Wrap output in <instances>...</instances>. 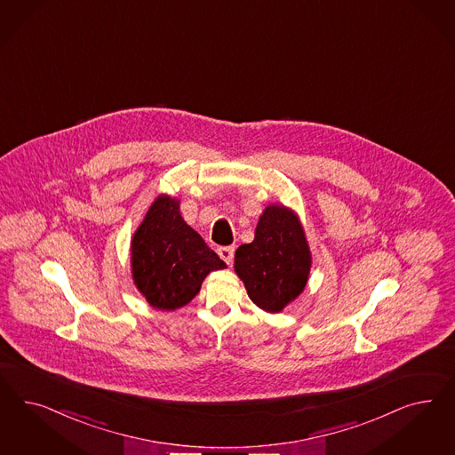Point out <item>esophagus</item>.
<instances>
[{
  "label": "esophagus",
  "mask_w": 455,
  "mask_h": 455,
  "mask_svg": "<svg viewBox=\"0 0 455 455\" xmlns=\"http://www.w3.org/2000/svg\"><path fill=\"white\" fill-rule=\"evenodd\" d=\"M218 254L220 256V259L226 264L233 263V258H235V248L233 246H222L218 250Z\"/></svg>",
  "instance_id": "1"
}]
</instances>
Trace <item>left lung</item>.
<instances>
[{
  "label": "left lung",
  "mask_w": 455,
  "mask_h": 455,
  "mask_svg": "<svg viewBox=\"0 0 455 455\" xmlns=\"http://www.w3.org/2000/svg\"><path fill=\"white\" fill-rule=\"evenodd\" d=\"M311 269V251L293 209L269 204L259 216L254 241L241 244L235 271L251 301L267 313H279L303 293Z\"/></svg>",
  "instance_id": "left-lung-1"
}]
</instances>
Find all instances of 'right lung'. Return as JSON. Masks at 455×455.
<instances>
[{
  "label": "right lung",
  "mask_w": 455,
  "mask_h": 455,
  "mask_svg": "<svg viewBox=\"0 0 455 455\" xmlns=\"http://www.w3.org/2000/svg\"><path fill=\"white\" fill-rule=\"evenodd\" d=\"M133 284L152 308L174 311L191 303L211 271L226 263L180 216V201L161 194L131 243Z\"/></svg>",
  "instance_id": "right-lung-1"
}]
</instances>
